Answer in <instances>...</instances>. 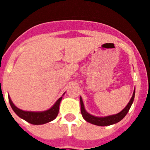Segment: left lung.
I'll return each instance as SVG.
<instances>
[{
    "label": "left lung",
    "instance_id": "8db88e82",
    "mask_svg": "<svg viewBox=\"0 0 150 150\" xmlns=\"http://www.w3.org/2000/svg\"><path fill=\"white\" fill-rule=\"evenodd\" d=\"M134 95H135V88L134 90L133 95H132V98L128 102V104L127 106L125 107L124 109L120 112L117 114L111 115V116H104V117H98V116H95L93 115L89 114L88 112H86V110H85L84 104H83V101L82 98L80 97V105H81V113L83 116V119L88 122L91 123V124L95 125H98V126H107V125H110L116 124V123L119 122L121 121L125 116H126L128 112L129 111L130 108L132 107V104L134 99Z\"/></svg>",
    "mask_w": 150,
    "mask_h": 150
}]
</instances>
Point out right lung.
<instances>
[{
  "instance_id": "obj_1",
  "label": "right lung",
  "mask_w": 150,
  "mask_h": 150,
  "mask_svg": "<svg viewBox=\"0 0 150 150\" xmlns=\"http://www.w3.org/2000/svg\"><path fill=\"white\" fill-rule=\"evenodd\" d=\"M62 99V97H61L60 98L58 99V100L55 102V104L47 110L42 111V112H31V111H24L18 109V107L14 105L9 96L10 104L12 109L16 112V114L19 116L21 119H23L33 125H43L55 120L59 113V105H60Z\"/></svg>"
}]
</instances>
